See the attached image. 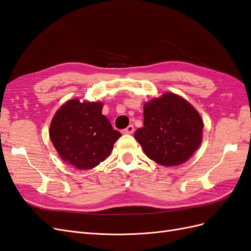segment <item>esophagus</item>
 Segmentation results:
<instances>
[{
  "label": "esophagus",
  "instance_id": "esophagus-1",
  "mask_svg": "<svg viewBox=\"0 0 251 251\" xmlns=\"http://www.w3.org/2000/svg\"><path fill=\"white\" fill-rule=\"evenodd\" d=\"M124 134H133L134 133V126L130 125L128 126H126L125 130H123Z\"/></svg>",
  "mask_w": 251,
  "mask_h": 251
}]
</instances>
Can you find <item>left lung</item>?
<instances>
[{"mask_svg":"<svg viewBox=\"0 0 251 251\" xmlns=\"http://www.w3.org/2000/svg\"><path fill=\"white\" fill-rule=\"evenodd\" d=\"M143 126L134 136L146 155L164 166L184 163L202 141L203 121L183 98L166 93L143 107Z\"/></svg>","mask_w":251,"mask_h":251,"instance_id":"obj_1","label":"left lung"}]
</instances>
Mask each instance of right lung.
Wrapping results in <instances>:
<instances>
[{"label": "right lung", "mask_w": 251, "mask_h": 251, "mask_svg": "<svg viewBox=\"0 0 251 251\" xmlns=\"http://www.w3.org/2000/svg\"><path fill=\"white\" fill-rule=\"evenodd\" d=\"M101 102L72 100L55 113L50 139L58 155L78 170H91L105 160L121 134L101 114Z\"/></svg>", "instance_id": "1"}]
</instances>
